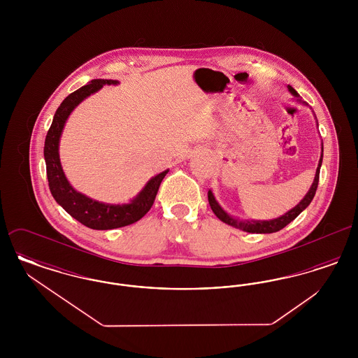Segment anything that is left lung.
Segmentation results:
<instances>
[{
    "instance_id": "8db88e82",
    "label": "left lung",
    "mask_w": 358,
    "mask_h": 358,
    "mask_svg": "<svg viewBox=\"0 0 358 358\" xmlns=\"http://www.w3.org/2000/svg\"><path fill=\"white\" fill-rule=\"evenodd\" d=\"M287 88H289V92L295 98H299V94L291 85H287ZM298 101H301V99H298ZM322 158H324V145H322V153H321V158H320V162H318V168H317V171H315V177H314V181H313V185L308 189L306 196L301 200V203L295 205L292 209H289V212H286L280 217H276V219H273V220H241V219L232 217L216 201L212 190H208V201H209V205H210L213 213L222 222H225V224H228L231 227H235L238 229H241L244 232H250V234H273V232H278V231L283 229L287 224L292 222L301 212H303L307 206L310 205V203L313 201V199L315 196V192H317V187H318Z\"/></svg>"
}]
</instances>
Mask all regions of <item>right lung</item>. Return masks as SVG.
I'll return each instance as SVG.
<instances>
[{
    "instance_id": "obj_1",
    "label": "right lung",
    "mask_w": 358,
    "mask_h": 358,
    "mask_svg": "<svg viewBox=\"0 0 358 358\" xmlns=\"http://www.w3.org/2000/svg\"><path fill=\"white\" fill-rule=\"evenodd\" d=\"M118 80L108 79H94L88 85L69 94V96L59 106L52 120L51 127L45 136L44 158L47 165L48 185L56 203L63 206L73 219L82 222L91 229H114L130 225L141 220L152 208L159 185L169 171L157 174L145 187L136 194L129 204H104L92 200L85 194L79 193L71 187V184L63 171L60 157H59V142L63 133L66 120L73 108L85 101L91 94L99 91L104 85H118Z\"/></svg>"
}]
</instances>
